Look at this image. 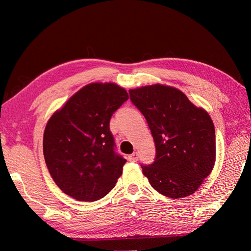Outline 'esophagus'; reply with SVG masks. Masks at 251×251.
I'll use <instances>...</instances> for the list:
<instances>
[{"mask_svg": "<svg viewBox=\"0 0 251 251\" xmlns=\"http://www.w3.org/2000/svg\"><path fill=\"white\" fill-rule=\"evenodd\" d=\"M128 161L129 162H137L138 161V154L136 152L130 154V155L128 156Z\"/></svg>", "mask_w": 251, "mask_h": 251, "instance_id": "obj_1", "label": "esophagus"}]
</instances>
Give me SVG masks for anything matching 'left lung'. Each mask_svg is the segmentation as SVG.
Returning a JSON list of instances; mask_svg holds the SVG:
<instances>
[{
  "label": "left lung",
  "mask_w": 251,
  "mask_h": 251,
  "mask_svg": "<svg viewBox=\"0 0 251 251\" xmlns=\"http://www.w3.org/2000/svg\"><path fill=\"white\" fill-rule=\"evenodd\" d=\"M129 95L146 117L156 148L154 163L141 165L143 175L154 190L170 199L193 194L215 166L211 117L181 90L167 85L130 89Z\"/></svg>",
  "instance_id": "1"
}]
</instances>
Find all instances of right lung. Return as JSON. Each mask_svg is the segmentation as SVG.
Returning <instances> with one entry per match:
<instances>
[{"mask_svg": "<svg viewBox=\"0 0 251 251\" xmlns=\"http://www.w3.org/2000/svg\"><path fill=\"white\" fill-rule=\"evenodd\" d=\"M127 99L126 89L114 83H90L50 116L44 158L63 193L95 201L114 188L126 159L114 151L110 120Z\"/></svg>", "mask_w": 251, "mask_h": 251, "instance_id": "add662e5", "label": "right lung"}]
</instances>
